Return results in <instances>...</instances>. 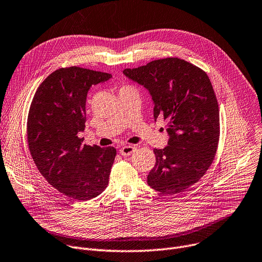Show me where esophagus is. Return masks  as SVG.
Here are the masks:
<instances>
[{
    "label": "esophagus",
    "instance_id": "34e87169",
    "mask_svg": "<svg viewBox=\"0 0 262 262\" xmlns=\"http://www.w3.org/2000/svg\"><path fill=\"white\" fill-rule=\"evenodd\" d=\"M135 150H136V147L130 146V145H125V146H122V147L120 148L119 152H120L122 156H129V155H132Z\"/></svg>",
    "mask_w": 262,
    "mask_h": 262
}]
</instances>
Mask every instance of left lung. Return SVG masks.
<instances>
[{
	"instance_id": "obj_1",
	"label": "left lung",
	"mask_w": 262,
	"mask_h": 262,
	"mask_svg": "<svg viewBox=\"0 0 262 262\" xmlns=\"http://www.w3.org/2000/svg\"><path fill=\"white\" fill-rule=\"evenodd\" d=\"M123 74L148 91L155 121H168L167 146L154 149L156 164L147 184L162 194H178L202 178L217 150L219 107L212 83L202 69L178 58L155 60Z\"/></svg>"
}]
</instances>
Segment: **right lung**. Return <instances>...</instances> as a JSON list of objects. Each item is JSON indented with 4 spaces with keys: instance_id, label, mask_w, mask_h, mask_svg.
<instances>
[{
    "instance_id": "1",
    "label": "right lung",
    "mask_w": 262,
    "mask_h": 262,
    "mask_svg": "<svg viewBox=\"0 0 262 262\" xmlns=\"http://www.w3.org/2000/svg\"><path fill=\"white\" fill-rule=\"evenodd\" d=\"M111 74L77 66L60 68L38 87L29 108L27 141L47 182L63 195L86 201L106 188L116 148L82 145L86 98Z\"/></svg>"
}]
</instances>
